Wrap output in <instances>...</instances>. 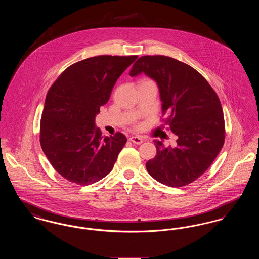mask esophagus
I'll use <instances>...</instances> for the list:
<instances>
[{
    "instance_id": "obj_1",
    "label": "esophagus",
    "mask_w": 259,
    "mask_h": 259,
    "mask_svg": "<svg viewBox=\"0 0 259 259\" xmlns=\"http://www.w3.org/2000/svg\"><path fill=\"white\" fill-rule=\"evenodd\" d=\"M129 141L132 142L133 144L136 145H141L143 143V139L141 137H138V136H132L129 138Z\"/></svg>"
}]
</instances>
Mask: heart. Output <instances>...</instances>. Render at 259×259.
I'll return each instance as SVG.
<instances>
[{
    "label": "heart",
    "instance_id": "1",
    "mask_svg": "<svg viewBox=\"0 0 259 259\" xmlns=\"http://www.w3.org/2000/svg\"><path fill=\"white\" fill-rule=\"evenodd\" d=\"M143 81H149V80H148V79H146V80H143Z\"/></svg>",
    "mask_w": 259,
    "mask_h": 259
}]
</instances>
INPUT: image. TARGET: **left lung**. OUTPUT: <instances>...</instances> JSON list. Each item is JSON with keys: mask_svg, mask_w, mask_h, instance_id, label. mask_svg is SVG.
<instances>
[{"mask_svg": "<svg viewBox=\"0 0 259 259\" xmlns=\"http://www.w3.org/2000/svg\"><path fill=\"white\" fill-rule=\"evenodd\" d=\"M147 74L156 81L164 124L178 136L177 147L165 148L155 140L156 155L147 162L148 174L160 184L181 187L208 170L222 150L225 126L215 91L195 69L168 56H142L130 75Z\"/></svg>", "mask_w": 259, "mask_h": 259, "instance_id": "left-lung-1", "label": "left lung"}]
</instances>
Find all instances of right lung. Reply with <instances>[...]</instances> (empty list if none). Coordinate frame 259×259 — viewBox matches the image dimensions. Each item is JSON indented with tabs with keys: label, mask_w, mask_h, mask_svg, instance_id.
Here are the masks:
<instances>
[{
	"label": "right lung",
	"mask_w": 259,
	"mask_h": 259,
	"mask_svg": "<svg viewBox=\"0 0 259 259\" xmlns=\"http://www.w3.org/2000/svg\"><path fill=\"white\" fill-rule=\"evenodd\" d=\"M137 58L90 57L68 67L50 87L39 142L52 167L69 182L92 185L112 170L127 139L120 132L102 137L95 117L118 77Z\"/></svg>",
	"instance_id": "1"
}]
</instances>
